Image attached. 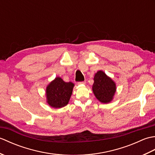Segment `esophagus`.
I'll list each match as a JSON object with an SVG mask.
<instances>
[{"label":"esophagus","mask_w":155,"mask_h":155,"mask_svg":"<svg viewBox=\"0 0 155 155\" xmlns=\"http://www.w3.org/2000/svg\"><path fill=\"white\" fill-rule=\"evenodd\" d=\"M86 84V81H83V82H78V84Z\"/></svg>","instance_id":"obj_1"}]
</instances>
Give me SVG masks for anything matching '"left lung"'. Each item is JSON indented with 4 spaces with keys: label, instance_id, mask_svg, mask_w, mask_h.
<instances>
[{
    "label": "left lung",
    "instance_id": "1",
    "mask_svg": "<svg viewBox=\"0 0 155 155\" xmlns=\"http://www.w3.org/2000/svg\"><path fill=\"white\" fill-rule=\"evenodd\" d=\"M95 97L102 103H109L113 101L117 91L115 82L103 71H98L94 74L92 87Z\"/></svg>",
    "mask_w": 155,
    "mask_h": 155
}]
</instances>
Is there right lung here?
I'll return each mask as SVG.
<instances>
[{
	"label": "right lung",
	"mask_w": 155,
	"mask_h": 155,
	"mask_svg": "<svg viewBox=\"0 0 155 155\" xmlns=\"http://www.w3.org/2000/svg\"><path fill=\"white\" fill-rule=\"evenodd\" d=\"M74 86L72 82L66 83L61 77H56L46 88L47 103L54 108L65 107L70 100Z\"/></svg>",
	"instance_id": "obj_1"
}]
</instances>
